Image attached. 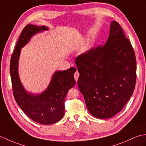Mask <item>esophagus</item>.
<instances>
[{"label":"esophagus","mask_w":146,"mask_h":146,"mask_svg":"<svg viewBox=\"0 0 146 146\" xmlns=\"http://www.w3.org/2000/svg\"><path fill=\"white\" fill-rule=\"evenodd\" d=\"M79 75H80L79 73L78 72V71H76V72H75V73L74 74V76H75V80H76V82L78 81V77H79Z\"/></svg>","instance_id":"esophagus-1"}]
</instances>
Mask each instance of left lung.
I'll return each mask as SVG.
<instances>
[{
    "instance_id": "obj_1",
    "label": "left lung",
    "mask_w": 146,
    "mask_h": 146,
    "mask_svg": "<svg viewBox=\"0 0 146 146\" xmlns=\"http://www.w3.org/2000/svg\"><path fill=\"white\" fill-rule=\"evenodd\" d=\"M78 86L93 116L108 119L122 110L134 92L136 59L129 39L116 21L111 22L105 45L78 56Z\"/></svg>"
}]
</instances>
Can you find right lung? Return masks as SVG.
<instances>
[{
  "label": "right lung",
  "instance_id": "obj_1",
  "mask_svg": "<svg viewBox=\"0 0 146 146\" xmlns=\"http://www.w3.org/2000/svg\"><path fill=\"white\" fill-rule=\"evenodd\" d=\"M48 29L45 26L33 24L24 27L12 55L10 64L12 90L17 105L31 119L44 125L54 123L64 116L65 97L68 90L75 85L74 73L76 71L75 67H71L66 70L55 71L48 88L41 94L29 93L24 88L18 72L21 48L29 42L34 35Z\"/></svg>",
  "mask_w": 146,
  "mask_h": 146
}]
</instances>
